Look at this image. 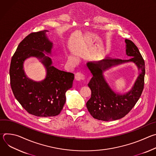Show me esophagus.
Wrapping results in <instances>:
<instances>
[{"instance_id":"esophagus-1","label":"esophagus","mask_w":156,"mask_h":156,"mask_svg":"<svg viewBox=\"0 0 156 156\" xmlns=\"http://www.w3.org/2000/svg\"><path fill=\"white\" fill-rule=\"evenodd\" d=\"M75 79L76 81H81V80H83L84 79V76L83 74L81 73H77L75 76Z\"/></svg>"}]
</instances>
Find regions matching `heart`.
Wrapping results in <instances>:
<instances>
[{
  "instance_id": "obj_1",
  "label": "heart",
  "mask_w": 156,
  "mask_h": 156,
  "mask_svg": "<svg viewBox=\"0 0 156 156\" xmlns=\"http://www.w3.org/2000/svg\"><path fill=\"white\" fill-rule=\"evenodd\" d=\"M69 60L71 62H73V58L72 57H69Z\"/></svg>"
}]
</instances>
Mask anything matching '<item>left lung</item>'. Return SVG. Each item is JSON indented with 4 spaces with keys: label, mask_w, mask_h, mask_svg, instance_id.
<instances>
[{
    "label": "left lung",
    "mask_w": 156,
    "mask_h": 156,
    "mask_svg": "<svg viewBox=\"0 0 156 156\" xmlns=\"http://www.w3.org/2000/svg\"><path fill=\"white\" fill-rule=\"evenodd\" d=\"M126 54L128 60L106 57L98 62H89L87 66L93 75L88 83L91 90V97L86 107L90 114L96 119L102 121L116 120L125 117L135 106L144 88L145 64L136 46L129 39L125 40ZM133 62L137 66L139 76L131 90L127 93H115L105 80L103 72L113 66Z\"/></svg>",
    "instance_id": "obj_1"
}]
</instances>
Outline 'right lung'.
I'll return each mask as SVG.
<instances>
[{
  "label": "right lung",
  "instance_id": "add662e5",
  "mask_svg": "<svg viewBox=\"0 0 156 156\" xmlns=\"http://www.w3.org/2000/svg\"><path fill=\"white\" fill-rule=\"evenodd\" d=\"M48 30L33 33L20 44L13 55L10 67V85L13 93L27 112L37 117L58 115L66 101L65 93L73 85L74 74L61 71L52 66L53 43L48 39ZM39 59L47 70L46 78L41 82L28 78L23 63L27 58Z\"/></svg>",
  "mask_w": 156,
  "mask_h": 156
}]
</instances>
